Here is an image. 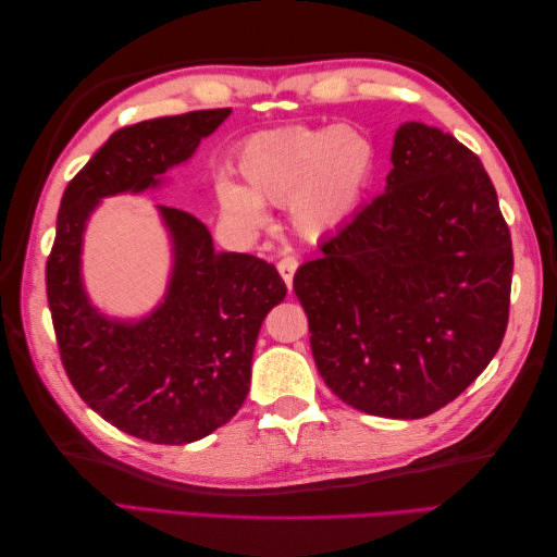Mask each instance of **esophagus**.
Masks as SVG:
<instances>
[{
  "label": "esophagus",
  "mask_w": 557,
  "mask_h": 557,
  "mask_svg": "<svg viewBox=\"0 0 557 557\" xmlns=\"http://www.w3.org/2000/svg\"><path fill=\"white\" fill-rule=\"evenodd\" d=\"M297 268H299V260L294 258V256H285V258H280L277 270H280V275H282V280H285V285H287L289 289H292L294 272H297Z\"/></svg>",
  "instance_id": "34e87169"
}]
</instances>
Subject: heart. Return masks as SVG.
I'll return each instance as SVG.
<instances>
[{
    "instance_id": "heart-1",
    "label": "heart",
    "mask_w": 557,
    "mask_h": 557,
    "mask_svg": "<svg viewBox=\"0 0 557 557\" xmlns=\"http://www.w3.org/2000/svg\"><path fill=\"white\" fill-rule=\"evenodd\" d=\"M377 150L354 126H285L256 134L239 148L242 182L220 176L215 196L236 230H268L265 206H287L292 227L306 239L337 232L357 215L369 194Z\"/></svg>"
}]
</instances>
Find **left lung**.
Returning a JSON list of instances; mask_svg holds the SVG:
<instances>
[{
	"label": "left lung",
	"mask_w": 557,
	"mask_h": 557,
	"mask_svg": "<svg viewBox=\"0 0 557 557\" xmlns=\"http://www.w3.org/2000/svg\"><path fill=\"white\" fill-rule=\"evenodd\" d=\"M385 194L294 275L325 385L363 413L421 419L476 381L505 337L512 239L481 160L405 122Z\"/></svg>",
	"instance_id": "1"
}]
</instances>
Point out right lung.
Segmentation results:
<instances>
[{
  "label": "right lung",
  "mask_w": 557,
  "mask_h": 557,
  "mask_svg": "<svg viewBox=\"0 0 557 557\" xmlns=\"http://www.w3.org/2000/svg\"><path fill=\"white\" fill-rule=\"evenodd\" d=\"M230 114L200 110L120 128L69 182L57 215L47 301L69 381L104 421L148 443L200 441L239 411L258 330L287 287L272 263L218 251L191 212L158 206L172 246L168 287L150 313L116 318L88 297L83 236L100 200L160 188Z\"/></svg>",
  "instance_id": "1"
}]
</instances>
